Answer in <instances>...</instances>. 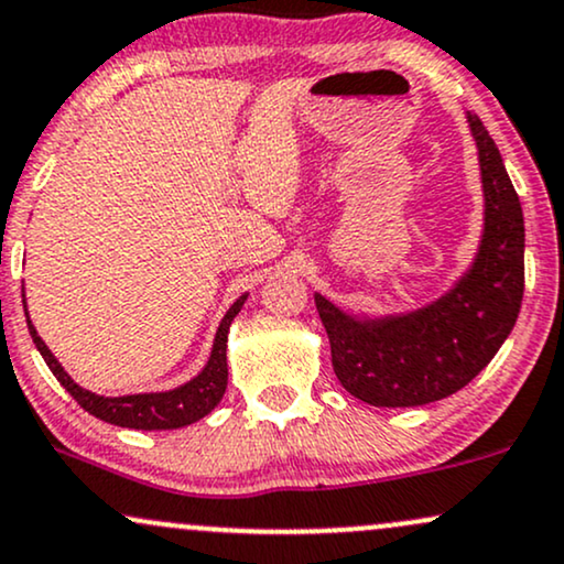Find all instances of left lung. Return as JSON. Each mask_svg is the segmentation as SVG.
<instances>
[{
    "mask_svg": "<svg viewBox=\"0 0 564 564\" xmlns=\"http://www.w3.org/2000/svg\"><path fill=\"white\" fill-rule=\"evenodd\" d=\"M478 149L484 228L473 262L444 294L404 312H349L315 294L338 383L372 406L446 399L491 362L512 334L525 281V226L514 186L478 115L465 112Z\"/></svg>",
    "mask_w": 564,
    "mask_h": 564,
    "instance_id": "8db88e82",
    "label": "left lung"
}]
</instances>
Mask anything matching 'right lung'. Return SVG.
Here are the masks:
<instances>
[{
    "mask_svg": "<svg viewBox=\"0 0 564 564\" xmlns=\"http://www.w3.org/2000/svg\"><path fill=\"white\" fill-rule=\"evenodd\" d=\"M247 296L249 294H241L239 300L230 304L226 315H223L220 325H217L213 351H209L205 368L196 372L192 381L175 386V389H167V391H141V393H123V397H101L97 391H88L84 386H78L70 376H67V370L59 365V359L52 355V349L46 347L44 338L36 334V325L31 323L29 307H25V323H29L31 338L33 344H36L39 355H42L44 362L50 365L54 378L65 386V391L70 393L80 406H84L88 415L105 420V423L120 425V429L173 431V429H183V425L196 423V420L209 415V412L220 404L223 393H226V386H228V359H226L228 330H230V323H234V317L241 312L243 302H247Z\"/></svg>",
    "mask_w": 564,
    "mask_h": 564,
    "instance_id": "obj_1",
    "label": "right lung"
}]
</instances>
